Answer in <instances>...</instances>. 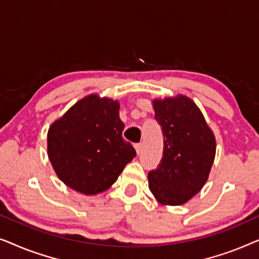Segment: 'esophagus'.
I'll use <instances>...</instances> for the list:
<instances>
[{
	"instance_id": "obj_1",
	"label": "esophagus",
	"mask_w": 259,
	"mask_h": 259,
	"mask_svg": "<svg viewBox=\"0 0 259 259\" xmlns=\"http://www.w3.org/2000/svg\"><path fill=\"white\" fill-rule=\"evenodd\" d=\"M134 148H136L137 154H140L141 151H143V144H136L134 145Z\"/></svg>"
}]
</instances>
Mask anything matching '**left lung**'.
Here are the masks:
<instances>
[{
    "label": "left lung",
    "mask_w": 259,
    "mask_h": 259,
    "mask_svg": "<svg viewBox=\"0 0 259 259\" xmlns=\"http://www.w3.org/2000/svg\"><path fill=\"white\" fill-rule=\"evenodd\" d=\"M152 105L164 150L158 168L148 173V187L161 205H183L207 182L215 157L214 134L186 95L153 99Z\"/></svg>",
    "instance_id": "8db88e82"
}]
</instances>
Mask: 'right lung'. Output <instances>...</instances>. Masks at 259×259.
I'll return each mask as SVG.
<instances>
[{"label":"right lung","mask_w":259,"mask_h":259,"mask_svg":"<svg viewBox=\"0 0 259 259\" xmlns=\"http://www.w3.org/2000/svg\"><path fill=\"white\" fill-rule=\"evenodd\" d=\"M120 104L90 94L49 126L47 152L59 179L76 192L94 196L108 190L136 150L122 139Z\"/></svg>","instance_id":"right-lung-1"}]
</instances>
